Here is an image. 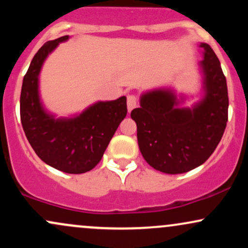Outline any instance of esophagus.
<instances>
[{
    "label": "esophagus",
    "instance_id": "esophagus-1",
    "mask_svg": "<svg viewBox=\"0 0 248 248\" xmlns=\"http://www.w3.org/2000/svg\"><path fill=\"white\" fill-rule=\"evenodd\" d=\"M136 105H138V98H136V95H134V94L128 95V96H127L128 112H132L134 108L136 107Z\"/></svg>",
    "mask_w": 248,
    "mask_h": 248
}]
</instances>
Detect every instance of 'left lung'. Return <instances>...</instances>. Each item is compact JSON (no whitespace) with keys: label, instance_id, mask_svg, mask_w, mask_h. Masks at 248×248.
I'll use <instances>...</instances> for the list:
<instances>
[{"label":"left lung","instance_id":"obj_1","mask_svg":"<svg viewBox=\"0 0 248 248\" xmlns=\"http://www.w3.org/2000/svg\"><path fill=\"white\" fill-rule=\"evenodd\" d=\"M203 61L201 98L191 107H181L187 95L171 87L143 92L140 107L130 116L138 126L140 152L150 167L176 175L205 162L220 142L227 122V85L218 57L201 43Z\"/></svg>","mask_w":248,"mask_h":248}]
</instances>
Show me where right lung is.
I'll return each instance as SVG.
<instances>
[{
  "instance_id": "obj_1",
  "label": "right lung",
  "mask_w": 248,
  "mask_h": 248,
  "mask_svg": "<svg viewBox=\"0 0 248 248\" xmlns=\"http://www.w3.org/2000/svg\"><path fill=\"white\" fill-rule=\"evenodd\" d=\"M69 36L49 41L37 51L23 78L21 121L39 158L66 173L90 171L101 160L110 139L127 115V98L96 101L77 114L57 116L43 104L39 76L44 62Z\"/></svg>"
}]
</instances>
